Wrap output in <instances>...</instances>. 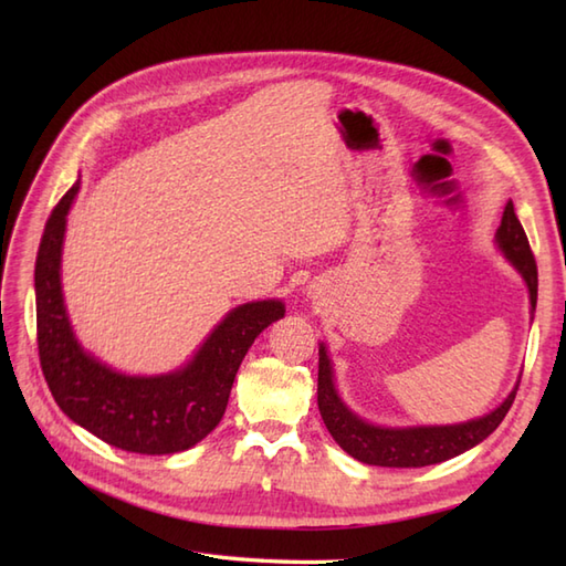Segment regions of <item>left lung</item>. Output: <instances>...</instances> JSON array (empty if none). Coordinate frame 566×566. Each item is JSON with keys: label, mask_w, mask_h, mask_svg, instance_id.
Returning a JSON list of instances; mask_svg holds the SVG:
<instances>
[{"label": "left lung", "mask_w": 566, "mask_h": 566, "mask_svg": "<svg viewBox=\"0 0 566 566\" xmlns=\"http://www.w3.org/2000/svg\"><path fill=\"white\" fill-rule=\"evenodd\" d=\"M496 243L513 268L523 274L531 292V306L537 304V264L527 243V235L515 216L513 201L503 209V219L496 231ZM515 387L509 399L496 411H491L476 420L457 426H420V428H381L371 426L367 420L355 416L347 408L333 384V365L326 353V345L318 347V411L326 423L333 440L355 457V460L375 467H428L450 460L474 448L494 432L501 420L506 418L509 408L515 399Z\"/></svg>", "instance_id": "8db88e82"}]
</instances>
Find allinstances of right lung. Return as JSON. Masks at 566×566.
<instances>
[{
	"label": "right lung",
	"mask_w": 566,
	"mask_h": 566,
	"mask_svg": "<svg viewBox=\"0 0 566 566\" xmlns=\"http://www.w3.org/2000/svg\"><path fill=\"white\" fill-rule=\"evenodd\" d=\"M80 182L55 203L35 258V331L41 369L55 403L99 440L138 454L189 450L221 423L238 367L258 335L284 316L282 302L233 308L182 369L126 377L82 350L60 286L65 216Z\"/></svg>",
	"instance_id": "1"
}]
</instances>
